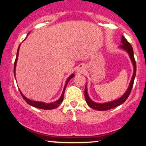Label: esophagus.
I'll return each instance as SVG.
<instances>
[{"label": "esophagus", "instance_id": "esophagus-1", "mask_svg": "<svg viewBox=\"0 0 146 146\" xmlns=\"http://www.w3.org/2000/svg\"><path fill=\"white\" fill-rule=\"evenodd\" d=\"M78 73H84V69L83 68H80V69L78 70Z\"/></svg>", "mask_w": 146, "mask_h": 146}]
</instances>
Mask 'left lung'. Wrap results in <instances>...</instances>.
<instances>
[{"label":"left lung","mask_w":146,"mask_h":146,"mask_svg":"<svg viewBox=\"0 0 146 146\" xmlns=\"http://www.w3.org/2000/svg\"><path fill=\"white\" fill-rule=\"evenodd\" d=\"M121 43L122 44L120 45L119 47L121 48L122 49L125 50V51L128 53L129 56H130V59H131V61L132 62V64H133V67H134V73H133V75H132L131 81H130L128 88L127 89L126 92H125L124 94L122 95L120 98L117 99V100H114V101H112V102L100 104V103H96V102H94L90 100L89 96H88V92H87V88L86 85V87H85V90H84V96H85V99H86V102L87 104L89 106L90 108H93V109L97 110H110V109H112V108H115V107L122 104H123V102L128 99V96L130 95V93H131L132 86H133L134 80H135V75H136V70H137L136 62H135V58H134L133 48H132L131 44L127 41V40L125 39L123 36L121 37Z\"/></svg>","instance_id":"1"}]
</instances>
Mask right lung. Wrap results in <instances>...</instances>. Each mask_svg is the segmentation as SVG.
Here are the masks:
<instances>
[{
	"label": "right lung",
	"instance_id": "obj_1",
	"mask_svg": "<svg viewBox=\"0 0 146 146\" xmlns=\"http://www.w3.org/2000/svg\"><path fill=\"white\" fill-rule=\"evenodd\" d=\"M29 33H28V34H29ZM20 46H21V44H20L19 46H18V51H17V54H16V60H15V62H14V76H15V71H16V63H17V60H18V51H19ZM73 77H74V74H72V75H70L69 77H68L67 80H66V84H65L64 88L61 97H60L59 100H58L56 102H53V103L46 104V103H44V102H36V101H33V100H29V99L27 98L26 97H25V95H23V93H22V92L21 91V90H19V91H20V93H21V94L22 95V97H23V98L24 99L25 101L28 104L32 106H33V107H36V108H40V109H44V110L54 109V108H56L58 106H59L61 104L62 102L63 98H64V90H65V88H66V85H67L68 81H69V80H71L72 78H73ZM15 78H16V77H15Z\"/></svg>",
	"mask_w": 146,
	"mask_h": 146
}]
</instances>
